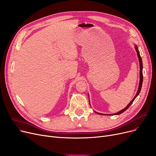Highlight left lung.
<instances>
[{"mask_svg": "<svg viewBox=\"0 0 156 156\" xmlns=\"http://www.w3.org/2000/svg\"><path fill=\"white\" fill-rule=\"evenodd\" d=\"M135 50H136V52H137V55H138V59H139V62H140V83H139V87H138V91H137V93H136V96H134V98L132 99V101H131V102L129 103L128 105H127V106L125 108H124L123 110H122L121 111H120V112H117V113H113V114H110L109 115H119V114H121V113H122L123 112H124L127 108L129 107L131 105V104L133 103V101H134V99H136V98L139 95V94H140V90H141V86H142V83H143V64H142V60H141V56H140V51H139V50H138V47H137V46L136 45H135ZM96 113H98V114H99V115H103L102 113H98V112H96ZM105 115H106V114H105Z\"/></svg>", "mask_w": 156, "mask_h": 156, "instance_id": "obj_1", "label": "left lung"}]
</instances>
